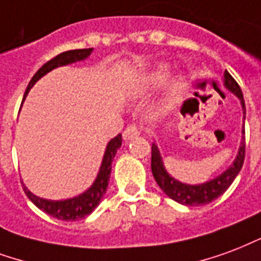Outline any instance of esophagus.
Wrapping results in <instances>:
<instances>
[{
	"label": "esophagus",
	"instance_id": "1",
	"mask_svg": "<svg viewBox=\"0 0 261 261\" xmlns=\"http://www.w3.org/2000/svg\"><path fill=\"white\" fill-rule=\"evenodd\" d=\"M141 134L140 128L137 125H128L124 131H123V140L124 141H130L133 138H136Z\"/></svg>",
	"mask_w": 261,
	"mask_h": 261
}]
</instances>
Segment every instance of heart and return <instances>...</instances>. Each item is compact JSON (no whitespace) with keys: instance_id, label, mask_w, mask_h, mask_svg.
<instances>
[{"instance_id":"obj_1","label":"heart","mask_w":261,"mask_h":261,"mask_svg":"<svg viewBox=\"0 0 261 261\" xmlns=\"http://www.w3.org/2000/svg\"><path fill=\"white\" fill-rule=\"evenodd\" d=\"M170 74H171V70H170L169 65L159 63L149 73L141 76L137 80L136 84L131 88V92L133 94H144V92H149L152 90H156V88H159L163 84H166V82L169 80ZM185 84H187V82H185L184 77L179 76L177 79H174L173 84H171V91H173V94H181V91L185 88Z\"/></svg>"}]
</instances>
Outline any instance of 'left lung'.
Returning <instances> with one entry per match:
<instances>
[{
    "label": "left lung",
    "instance_id": "left-lung-1",
    "mask_svg": "<svg viewBox=\"0 0 261 261\" xmlns=\"http://www.w3.org/2000/svg\"><path fill=\"white\" fill-rule=\"evenodd\" d=\"M223 86L225 90L232 92L233 95L237 96L241 102V108H242V137H241V144H239L238 153L235 156V159L231 165L224 170L223 173L216 175L214 178L204 181L200 184H187L179 179L174 178L170 174L167 169H166L165 163H163V158L160 155V150L156 145V141L152 144V162H150V169H152V174L153 178L160 187V190L163 191L169 198H171L175 202L181 204H187V206H200V204H207L212 200L217 199L219 196L228 190V187L232 184L235 177L239 174V171L242 169L245 159V117H246V108H245V101L241 87L238 83L235 82L232 76L228 71H224L223 77Z\"/></svg>",
    "mask_w": 261,
    "mask_h": 261
}]
</instances>
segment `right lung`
I'll list each match as a JSON object with an SVG mask.
<instances>
[{
    "instance_id": "1",
    "label": "right lung",
    "mask_w": 261,
    "mask_h": 261,
    "mask_svg": "<svg viewBox=\"0 0 261 261\" xmlns=\"http://www.w3.org/2000/svg\"><path fill=\"white\" fill-rule=\"evenodd\" d=\"M94 51V48H86V49H73V51H66L59 54L58 57L47 62L45 65H42L36 74L32 77V80L29 83L28 88L24 91L23 95V101L26 99V96L33 88V86L36 83L44 77L47 73L52 71L54 69L61 66H67L71 63H76V62L86 61L87 58L90 57ZM121 146V134H117L115 138H112L108 144H106L105 152H103V158H102L101 166L99 170L96 173V177L88 188L84 192L76 195L73 198H67V199H59V200H52V199H45L41 196H37L36 194L30 192L26 185L23 184L22 187L24 194L28 195V198L32 200L33 203L37 206L38 209H41L42 212H45L47 214L55 217L58 220H63V221H74V220L84 219L86 216L92 213V210L95 209L98 204L101 203L103 195L106 194L108 190V184H109V178H111V171H112V162L115 158L116 152Z\"/></svg>"
}]
</instances>
